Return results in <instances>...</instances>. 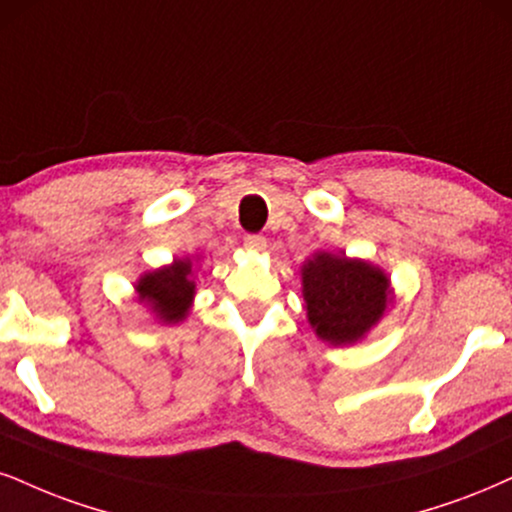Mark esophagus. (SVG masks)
<instances>
[{"label":"esophagus","mask_w":512,"mask_h":512,"mask_svg":"<svg viewBox=\"0 0 512 512\" xmlns=\"http://www.w3.org/2000/svg\"><path fill=\"white\" fill-rule=\"evenodd\" d=\"M244 246L249 251H263L268 246V239L263 237V235H246Z\"/></svg>","instance_id":"1"}]
</instances>
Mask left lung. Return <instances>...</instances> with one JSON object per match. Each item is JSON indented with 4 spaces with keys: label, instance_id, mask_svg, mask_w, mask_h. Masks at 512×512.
Returning <instances> with one entry per match:
<instances>
[{
    "label": "left lung",
    "instance_id": "obj_1",
    "mask_svg": "<svg viewBox=\"0 0 512 512\" xmlns=\"http://www.w3.org/2000/svg\"><path fill=\"white\" fill-rule=\"evenodd\" d=\"M301 294L315 337L332 346L358 344L394 304L389 275L344 251H315L301 266Z\"/></svg>",
    "mask_w": 512,
    "mask_h": 512
}]
</instances>
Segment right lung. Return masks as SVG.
Listing matches in <instances>:
<instances>
[{"label": "right lung", "mask_w": 512, "mask_h": 512, "mask_svg": "<svg viewBox=\"0 0 512 512\" xmlns=\"http://www.w3.org/2000/svg\"><path fill=\"white\" fill-rule=\"evenodd\" d=\"M199 261V256H197ZM140 304L159 320L161 325H178L192 311L197 280H194V258H173V263L149 273H142L135 282Z\"/></svg>", "instance_id": "right-lung-1"}]
</instances>
